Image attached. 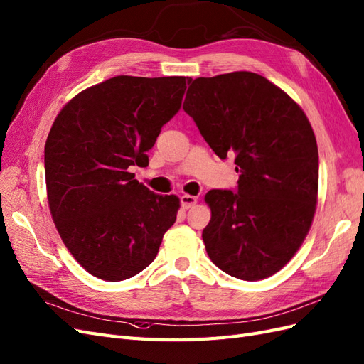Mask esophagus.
I'll return each mask as SVG.
<instances>
[{
    "label": "esophagus",
    "mask_w": 364,
    "mask_h": 364,
    "mask_svg": "<svg viewBox=\"0 0 364 364\" xmlns=\"http://www.w3.org/2000/svg\"><path fill=\"white\" fill-rule=\"evenodd\" d=\"M181 207L184 210H188V209H191V207H193L195 204H196V196H192V195H183L181 196Z\"/></svg>",
    "instance_id": "1"
}]
</instances>
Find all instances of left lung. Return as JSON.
<instances>
[{
    "label": "left lung",
    "instance_id": "1",
    "mask_svg": "<svg viewBox=\"0 0 364 364\" xmlns=\"http://www.w3.org/2000/svg\"><path fill=\"white\" fill-rule=\"evenodd\" d=\"M183 109L220 159L235 155L237 193L213 189L203 241L212 262L241 280L284 268L305 241L318 192V151L304 109L252 71L191 80Z\"/></svg>",
    "mask_w": 364,
    "mask_h": 364
}]
</instances>
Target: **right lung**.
<instances>
[{"instance_id":"right-lung-1","label":"right lung","mask_w":364,"mask_h":364,"mask_svg":"<svg viewBox=\"0 0 364 364\" xmlns=\"http://www.w3.org/2000/svg\"><path fill=\"white\" fill-rule=\"evenodd\" d=\"M184 76H116L59 111L44 149L47 200L62 242L90 274L129 279L159 253L180 198L134 180L164 123L181 107Z\"/></svg>"}]
</instances>
